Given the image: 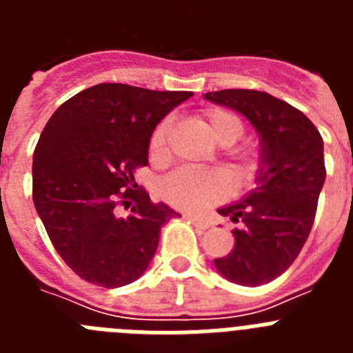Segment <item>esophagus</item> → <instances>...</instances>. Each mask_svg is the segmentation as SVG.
<instances>
[{"label":"esophagus","instance_id":"34e87169","mask_svg":"<svg viewBox=\"0 0 353 353\" xmlns=\"http://www.w3.org/2000/svg\"><path fill=\"white\" fill-rule=\"evenodd\" d=\"M185 217H187V219H191L192 223L196 224V226L203 228V230H208V228L212 226V221L207 219V217H199V215H192V214L185 215Z\"/></svg>","mask_w":353,"mask_h":353}]
</instances>
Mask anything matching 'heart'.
Wrapping results in <instances>:
<instances>
[{
	"label": "heart",
	"mask_w": 353,
	"mask_h": 353,
	"mask_svg": "<svg viewBox=\"0 0 353 353\" xmlns=\"http://www.w3.org/2000/svg\"><path fill=\"white\" fill-rule=\"evenodd\" d=\"M203 121L208 132L221 145H232L244 134V123L232 111L214 108L205 111ZM170 120H162L152 132L150 152L155 157H162L166 152V139L170 132ZM252 162L245 161L236 168V173L244 176L251 171ZM230 189L226 173L219 170H203V168H182L168 174L159 183V192L168 203L183 210H199L223 198Z\"/></svg>",
	"instance_id": "1"
}]
</instances>
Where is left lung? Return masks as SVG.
Wrapping results in <instances>:
<instances>
[{
	"mask_svg": "<svg viewBox=\"0 0 353 353\" xmlns=\"http://www.w3.org/2000/svg\"><path fill=\"white\" fill-rule=\"evenodd\" d=\"M205 99L248 118L260 136L256 187L217 208L240 228L232 232L235 248L214 265L228 281L265 285L288 269L310 236L325 182L323 139L302 111L269 93L221 90Z\"/></svg>",
	"mask_w": 353,
	"mask_h": 353,
	"instance_id": "left-lung-1",
	"label": "left lung"
}]
</instances>
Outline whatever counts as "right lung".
Wrapping results in <instances>:
<instances>
[{
    "label": "right lung",
    "mask_w": 353,
    "mask_h": 353,
    "mask_svg": "<svg viewBox=\"0 0 353 353\" xmlns=\"http://www.w3.org/2000/svg\"><path fill=\"white\" fill-rule=\"evenodd\" d=\"M192 92L121 83L86 88L56 109L33 154V203L52 245L84 281L120 288L145 274L162 224L180 214L132 189L152 132ZM134 201L131 208L128 199ZM131 214L121 218L116 205Z\"/></svg>",
    "instance_id": "add662e5"
}]
</instances>
